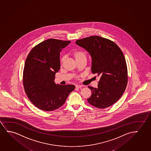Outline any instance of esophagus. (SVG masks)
I'll return each instance as SVG.
<instances>
[{
  "mask_svg": "<svg viewBox=\"0 0 151 151\" xmlns=\"http://www.w3.org/2000/svg\"><path fill=\"white\" fill-rule=\"evenodd\" d=\"M76 88H81V87H82V85H76Z\"/></svg>",
  "mask_w": 151,
  "mask_h": 151,
  "instance_id": "34e87169",
  "label": "esophagus"
}]
</instances>
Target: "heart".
Instances as JSON below:
<instances>
[{"mask_svg": "<svg viewBox=\"0 0 151 151\" xmlns=\"http://www.w3.org/2000/svg\"><path fill=\"white\" fill-rule=\"evenodd\" d=\"M72 54L77 62L80 60H86V58H87L86 53L85 51L83 50H76L72 52ZM64 58L63 57L60 60V63H62L64 62Z\"/></svg>", "mask_w": 151, "mask_h": 151, "instance_id": "obj_1", "label": "heart"}]
</instances>
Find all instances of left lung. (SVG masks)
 Wrapping results in <instances>:
<instances>
[{
	"label": "left lung",
	"mask_w": 151,
	"mask_h": 151,
	"mask_svg": "<svg viewBox=\"0 0 151 151\" xmlns=\"http://www.w3.org/2000/svg\"><path fill=\"white\" fill-rule=\"evenodd\" d=\"M76 43L89 53L91 72L100 76L98 88L88 86L92 92L88 102L100 109L112 106L121 97L127 84V68L122 51L112 41L98 36L79 39Z\"/></svg>",
	"instance_id": "1"
}]
</instances>
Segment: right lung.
Listing matches in <instances>:
<instances>
[{
    "mask_svg": "<svg viewBox=\"0 0 151 151\" xmlns=\"http://www.w3.org/2000/svg\"><path fill=\"white\" fill-rule=\"evenodd\" d=\"M71 41L49 39L33 47L26 60L24 88L30 101L41 110L52 111L65 104L74 85L56 84L60 70V52Z\"/></svg>",
    "mask_w": 151,
    "mask_h": 151,
    "instance_id": "obj_1",
    "label": "right lung"
}]
</instances>
